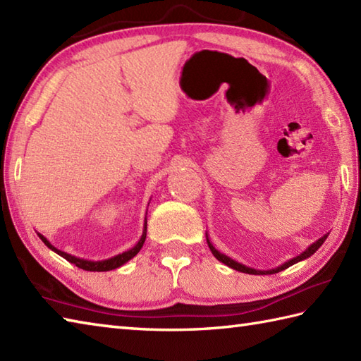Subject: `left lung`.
I'll use <instances>...</instances> for the list:
<instances>
[{"mask_svg":"<svg viewBox=\"0 0 361 361\" xmlns=\"http://www.w3.org/2000/svg\"><path fill=\"white\" fill-rule=\"evenodd\" d=\"M327 235H329V234H324L323 237H321V239H318L317 242H313L307 250L302 251L301 255L296 256V257H293V259L287 260V262H283V264H282V265H279V267L271 268V270H256V268L247 267V265H243V264H240V262H237V260H234V259H231V257H228L226 255H224V252H220L219 250H216V247H214V245L211 243V240L208 239V233H206V240H208L209 250L212 251V255L216 256V259H217V260H220V262H224L225 265H228L229 268H233V270H237V271H240V273H248V274H274V273H279V271H282V270H286V268L291 267L293 264L301 262V260L310 257L312 255H315V251L321 247V245L324 243V240L327 239Z\"/></svg>","mask_w":361,"mask_h":361,"instance_id":"1","label":"left lung"}]
</instances>
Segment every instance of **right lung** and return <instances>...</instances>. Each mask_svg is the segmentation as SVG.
<instances>
[{"mask_svg":"<svg viewBox=\"0 0 361 361\" xmlns=\"http://www.w3.org/2000/svg\"><path fill=\"white\" fill-rule=\"evenodd\" d=\"M37 234L49 250H52L54 252H57L59 256H62L63 259H66L68 262H71L75 267L82 268V270H85V271H110V270H114V268H119L124 264H127L130 259H133L137 255V252H140V250L142 248V245L145 242V235H147V219L144 220V229H142L141 239L137 240V243L135 245L133 248H130L124 252H121V255H116V256H113L110 259H104V260H88V259H82V257H75L73 255H68V252L54 247V245L48 239H46L44 235H42L40 233H37Z\"/></svg>","mask_w":361,"mask_h":361,"instance_id":"add662e5","label":"right lung"}]
</instances>
